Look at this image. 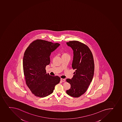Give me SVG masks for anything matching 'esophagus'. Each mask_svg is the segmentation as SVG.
<instances>
[{
	"label": "esophagus",
	"mask_w": 122,
	"mask_h": 122,
	"mask_svg": "<svg viewBox=\"0 0 122 122\" xmlns=\"http://www.w3.org/2000/svg\"><path fill=\"white\" fill-rule=\"evenodd\" d=\"M61 81L62 82H65L66 81V80L65 79H61Z\"/></svg>",
	"instance_id": "34e87169"
}]
</instances>
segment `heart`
Here are the masks:
<instances>
[{"mask_svg": "<svg viewBox=\"0 0 122 122\" xmlns=\"http://www.w3.org/2000/svg\"><path fill=\"white\" fill-rule=\"evenodd\" d=\"M66 55H68V54L66 53H63V55H62V56H66Z\"/></svg>", "mask_w": 122, "mask_h": 122, "instance_id": "obj_1", "label": "heart"}]
</instances>
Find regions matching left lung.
Masks as SVG:
<instances>
[{"label":"left lung","mask_w":122,"mask_h":122,"mask_svg":"<svg viewBox=\"0 0 122 122\" xmlns=\"http://www.w3.org/2000/svg\"><path fill=\"white\" fill-rule=\"evenodd\" d=\"M73 51L72 67L75 71L71 79H67L70 89L66 93L73 97H79L84 94L92 82L94 75V64L92 54L88 47L77 41L66 43Z\"/></svg>","instance_id":"1"}]
</instances>
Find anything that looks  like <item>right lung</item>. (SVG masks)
Wrapping results in <instances>:
<instances>
[{"mask_svg":"<svg viewBox=\"0 0 122 122\" xmlns=\"http://www.w3.org/2000/svg\"><path fill=\"white\" fill-rule=\"evenodd\" d=\"M60 44L42 40L31 43L26 49L23 59V71L26 85L35 96L44 97L51 94L60 78L46 73L45 68L50 63L51 53Z\"/></svg>","mask_w":122,"mask_h":122,"instance_id":"1","label":"right lung"}]
</instances>
